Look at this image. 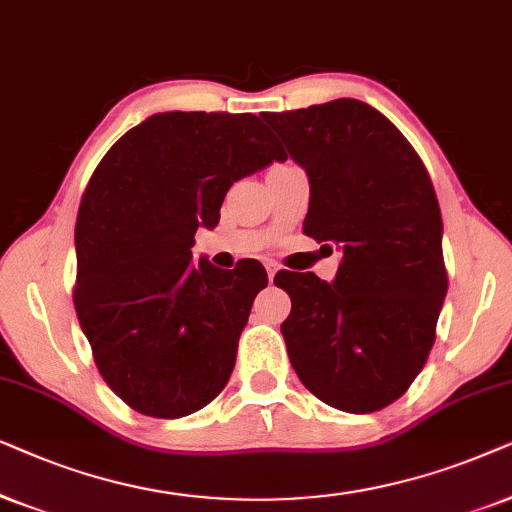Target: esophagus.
Instances as JSON below:
<instances>
[{
	"mask_svg": "<svg viewBox=\"0 0 512 512\" xmlns=\"http://www.w3.org/2000/svg\"><path fill=\"white\" fill-rule=\"evenodd\" d=\"M264 267H267V274H269V281H271V278L276 276V271H278V264L269 260V262H264Z\"/></svg>",
	"mask_w": 512,
	"mask_h": 512,
	"instance_id": "esophagus-1",
	"label": "esophagus"
}]
</instances>
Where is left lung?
Segmentation results:
<instances>
[{
	"label": "left lung",
	"mask_w": 512,
	"mask_h": 512,
	"mask_svg": "<svg viewBox=\"0 0 512 512\" xmlns=\"http://www.w3.org/2000/svg\"><path fill=\"white\" fill-rule=\"evenodd\" d=\"M311 185L304 234L342 252L332 283L281 271L292 299L281 332L302 384L367 414L403 395L435 342L447 271L442 217L419 154L353 98L264 114Z\"/></svg>",
	"instance_id": "8db88e82"
}]
</instances>
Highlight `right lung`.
Listing matches in <instances>:
<instances>
[{
    "instance_id": "right-lung-1",
    "label": "right lung",
    "mask_w": 512,
    "mask_h": 512,
    "mask_svg": "<svg viewBox=\"0 0 512 512\" xmlns=\"http://www.w3.org/2000/svg\"><path fill=\"white\" fill-rule=\"evenodd\" d=\"M285 156L255 114L163 112L91 175L77 215L74 309L102 379L135 412L187 417L227 386L260 262H192L229 187Z\"/></svg>"
}]
</instances>
